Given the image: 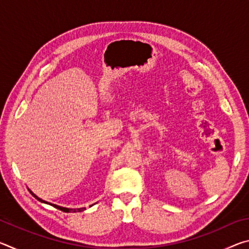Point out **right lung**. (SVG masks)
Wrapping results in <instances>:
<instances>
[{
    "mask_svg": "<svg viewBox=\"0 0 249 249\" xmlns=\"http://www.w3.org/2000/svg\"><path fill=\"white\" fill-rule=\"evenodd\" d=\"M28 191L31 192V195H32L34 197H35V199H37V200L40 201V202H43V203L50 204L52 206H53V208H56V209H58V210L62 211V212H66V213H70V212H82V211L86 210V208H79V209H68V208H62V206H59V205L53 204V203H48V202H46V201H44V200H41L40 197H38V196H37L36 195H34V193H33L31 190H29V189H28Z\"/></svg>",
    "mask_w": 249,
    "mask_h": 249,
    "instance_id": "1",
    "label": "right lung"
}]
</instances>
